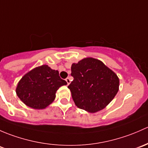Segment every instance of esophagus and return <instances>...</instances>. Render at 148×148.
Masks as SVG:
<instances>
[{"label": "esophagus", "mask_w": 148, "mask_h": 148, "mask_svg": "<svg viewBox=\"0 0 148 148\" xmlns=\"http://www.w3.org/2000/svg\"><path fill=\"white\" fill-rule=\"evenodd\" d=\"M66 83H67V85H69L70 84V82H71V79H70V77H67V78L66 79Z\"/></svg>", "instance_id": "esophagus-1"}]
</instances>
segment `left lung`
Wrapping results in <instances>:
<instances>
[{"instance_id":"8db88e82","label":"left lung","mask_w":148,"mask_h":148,"mask_svg":"<svg viewBox=\"0 0 148 148\" xmlns=\"http://www.w3.org/2000/svg\"><path fill=\"white\" fill-rule=\"evenodd\" d=\"M74 80L68 86L74 103L95 113L105 108L119 91V79L100 60L85 58L71 65Z\"/></svg>"}]
</instances>
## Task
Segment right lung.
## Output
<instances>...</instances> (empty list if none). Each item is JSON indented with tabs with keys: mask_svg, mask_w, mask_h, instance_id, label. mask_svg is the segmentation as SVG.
Wrapping results in <instances>:
<instances>
[{
	"mask_svg": "<svg viewBox=\"0 0 148 148\" xmlns=\"http://www.w3.org/2000/svg\"><path fill=\"white\" fill-rule=\"evenodd\" d=\"M66 84L57 70L42 65L31 70L20 80L16 93L27 106L43 109L54 100L58 88Z\"/></svg>",
	"mask_w": 148,
	"mask_h": 148,
	"instance_id": "right-lung-1",
	"label": "right lung"
}]
</instances>
